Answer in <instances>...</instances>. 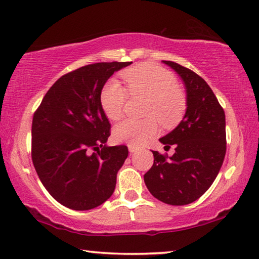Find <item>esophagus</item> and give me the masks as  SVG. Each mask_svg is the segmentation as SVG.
Returning <instances> with one entry per match:
<instances>
[{
	"instance_id": "34e87169",
	"label": "esophagus",
	"mask_w": 259,
	"mask_h": 259,
	"mask_svg": "<svg viewBox=\"0 0 259 259\" xmlns=\"http://www.w3.org/2000/svg\"><path fill=\"white\" fill-rule=\"evenodd\" d=\"M128 148H129V152H130V153H135V152H137V151H139V147H137V146H133V145H129V146H128Z\"/></svg>"
}]
</instances>
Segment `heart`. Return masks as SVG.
Wrapping results in <instances>:
<instances>
[{
    "mask_svg": "<svg viewBox=\"0 0 259 259\" xmlns=\"http://www.w3.org/2000/svg\"><path fill=\"white\" fill-rule=\"evenodd\" d=\"M128 83L131 95H140L148 98L145 120L126 119L113 129V137L117 143L139 146L155 136L157 122L171 126L182 119L186 108L185 96L178 89V82L174 74L153 64H142L126 69L122 74ZM128 91L119 81L105 83L100 93V105L109 120H119L123 114Z\"/></svg>",
    "mask_w": 259,
    "mask_h": 259,
    "instance_id": "obj_1",
    "label": "heart"
}]
</instances>
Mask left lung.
<instances>
[{
    "instance_id": "1",
    "label": "left lung",
    "mask_w": 259,
    "mask_h": 259,
    "mask_svg": "<svg viewBox=\"0 0 259 259\" xmlns=\"http://www.w3.org/2000/svg\"><path fill=\"white\" fill-rule=\"evenodd\" d=\"M162 63L183 80L187 107L181 123L160 138L164 148L175 146L174 155L152 151L154 163L144 175V182L157 200L184 205L202 196L222 168L226 153L225 113L202 77L174 61Z\"/></svg>"
}]
</instances>
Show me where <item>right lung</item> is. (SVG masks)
<instances>
[{"instance_id": "obj_1", "label": "right lung", "mask_w": 259, "mask_h": 259, "mask_svg": "<svg viewBox=\"0 0 259 259\" xmlns=\"http://www.w3.org/2000/svg\"><path fill=\"white\" fill-rule=\"evenodd\" d=\"M125 63H97L55 82L34 113L32 160L43 186L73 210H89L111 198L128 156L124 145L107 146L111 123L100 93Z\"/></svg>"}]
</instances>
